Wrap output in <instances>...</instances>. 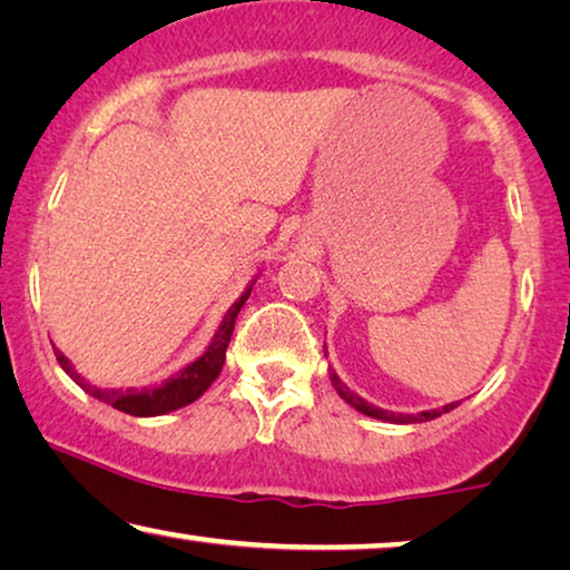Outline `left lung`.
Here are the masks:
<instances>
[{
    "instance_id": "8db88e82",
    "label": "left lung",
    "mask_w": 570,
    "mask_h": 570,
    "mask_svg": "<svg viewBox=\"0 0 570 570\" xmlns=\"http://www.w3.org/2000/svg\"><path fill=\"white\" fill-rule=\"evenodd\" d=\"M325 355H327V351H325ZM330 381H333V386H335V392L340 394V399H345L347 404L353 406V410H358L361 414H366V417H373V420H381V422H392V424H414V422H430V420H435V417H440V414H445V412H450V410H455L458 404L461 402H450V404H445L443 410H428V412H417V414H396V412H386V410H381V406H373L371 402H366V399L363 396H358L355 392H351V389H347V384H343V381H340V376L337 373L330 368Z\"/></svg>"
}]
</instances>
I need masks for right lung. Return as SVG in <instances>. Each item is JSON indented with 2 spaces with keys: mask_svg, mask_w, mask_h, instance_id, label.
<instances>
[{
  "mask_svg": "<svg viewBox=\"0 0 570 570\" xmlns=\"http://www.w3.org/2000/svg\"><path fill=\"white\" fill-rule=\"evenodd\" d=\"M258 276H253V282L245 286V292L233 302V307L225 312L223 322H219L215 337L209 340L207 351H204L197 361H191L189 366L178 368L174 376H168L160 384H150L142 389H109V386H97L81 376L79 371L73 368V363L66 358V355L53 347L56 358L61 363V368L73 379L76 386H81L89 396L99 399L115 410L125 414H132V417H158V414H168L174 410H181V406L197 402V399L207 392L212 381L219 376L225 363V351L230 345L235 317L245 302H248L250 288L256 284Z\"/></svg>",
  "mask_w": 570,
  "mask_h": 570,
  "instance_id": "right-lung-1",
  "label": "right lung"
}]
</instances>
